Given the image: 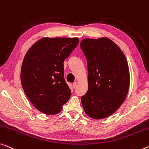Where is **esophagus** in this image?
I'll return each mask as SVG.
<instances>
[{"mask_svg": "<svg viewBox=\"0 0 149 149\" xmlns=\"http://www.w3.org/2000/svg\"><path fill=\"white\" fill-rule=\"evenodd\" d=\"M72 85H73V87H74V88H76V86H77V82H74Z\"/></svg>", "mask_w": 149, "mask_h": 149, "instance_id": "1", "label": "esophagus"}]
</instances>
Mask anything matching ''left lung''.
I'll return each instance as SVG.
<instances>
[{
    "mask_svg": "<svg viewBox=\"0 0 149 149\" xmlns=\"http://www.w3.org/2000/svg\"><path fill=\"white\" fill-rule=\"evenodd\" d=\"M80 47L87 60L88 85L81 104L91 118H106L120 107L128 93L127 59L120 48L106 37L84 38Z\"/></svg>",
    "mask_w": 149,
    "mask_h": 149,
    "instance_id": "8db88e82",
    "label": "left lung"
}]
</instances>
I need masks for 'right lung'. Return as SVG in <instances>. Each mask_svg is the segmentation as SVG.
<instances>
[{
  "label": "right lung",
  "mask_w": 149,
  "mask_h": 149,
  "mask_svg": "<svg viewBox=\"0 0 149 149\" xmlns=\"http://www.w3.org/2000/svg\"><path fill=\"white\" fill-rule=\"evenodd\" d=\"M78 42V38H42L24 56L20 75L23 89L33 107L43 113H58L70 98L63 62Z\"/></svg>",
  "instance_id": "right-lung-1"
}]
</instances>
